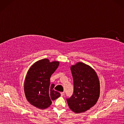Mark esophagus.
Wrapping results in <instances>:
<instances>
[{"label": "esophagus", "instance_id": "esophagus-1", "mask_svg": "<svg viewBox=\"0 0 124 124\" xmlns=\"http://www.w3.org/2000/svg\"><path fill=\"white\" fill-rule=\"evenodd\" d=\"M61 96H63L64 95V92H61Z\"/></svg>", "mask_w": 124, "mask_h": 124}]
</instances>
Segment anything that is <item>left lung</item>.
Instances as JSON below:
<instances>
[{
  "label": "left lung",
  "instance_id": "1",
  "mask_svg": "<svg viewBox=\"0 0 124 124\" xmlns=\"http://www.w3.org/2000/svg\"><path fill=\"white\" fill-rule=\"evenodd\" d=\"M73 93L67 99L70 109L75 113L85 112L94 106L100 96V82L94 70L81 62L71 67Z\"/></svg>",
  "mask_w": 124,
  "mask_h": 124
}]
</instances>
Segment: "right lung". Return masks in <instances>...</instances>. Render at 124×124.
I'll return each mask as SVG.
<instances>
[{
  "label": "right lung",
  "instance_id": "add662e5",
  "mask_svg": "<svg viewBox=\"0 0 124 124\" xmlns=\"http://www.w3.org/2000/svg\"><path fill=\"white\" fill-rule=\"evenodd\" d=\"M59 62H50L43 59L36 62L29 70L24 82V93L28 101L38 108L44 109L52 104L61 94L54 91L55 85H51L50 78L59 67Z\"/></svg>",
  "mask_w": 124,
  "mask_h": 124
}]
</instances>
